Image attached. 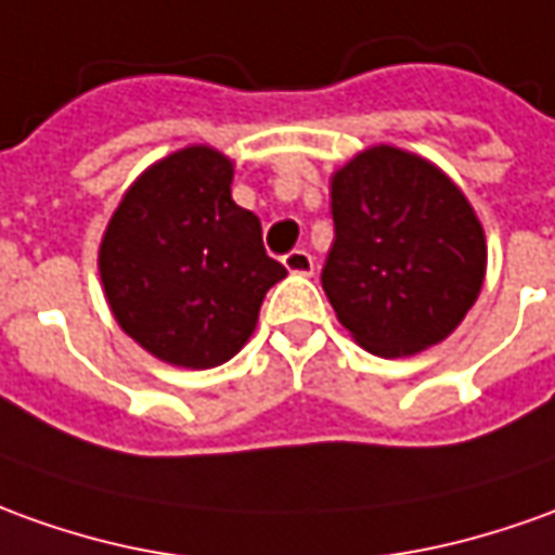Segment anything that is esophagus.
<instances>
[{
    "instance_id": "34e87169",
    "label": "esophagus",
    "mask_w": 555,
    "mask_h": 555,
    "mask_svg": "<svg viewBox=\"0 0 555 555\" xmlns=\"http://www.w3.org/2000/svg\"><path fill=\"white\" fill-rule=\"evenodd\" d=\"M284 266L293 274H314V256L308 254V250H289L284 256Z\"/></svg>"
}]
</instances>
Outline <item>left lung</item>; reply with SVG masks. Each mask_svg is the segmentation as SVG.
Segmentation results:
<instances>
[{
    "label": "left lung",
    "mask_w": 555,
    "mask_h": 555,
    "mask_svg": "<svg viewBox=\"0 0 555 555\" xmlns=\"http://www.w3.org/2000/svg\"><path fill=\"white\" fill-rule=\"evenodd\" d=\"M332 220L323 289L374 357H414L444 341L480 296L483 227L429 159L389 144L357 154L332 175Z\"/></svg>",
    "instance_id": "obj_1"
}]
</instances>
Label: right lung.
I'll return each mask as SVG.
<instances>
[{
    "instance_id": "1",
    "label": "right lung",
    "mask_w": 555,
    "mask_h": 555,
    "mask_svg": "<svg viewBox=\"0 0 555 555\" xmlns=\"http://www.w3.org/2000/svg\"><path fill=\"white\" fill-rule=\"evenodd\" d=\"M232 159L208 144L141 171L99 244L111 314L147 353L214 369L254 335L286 269L262 247L254 211L232 202Z\"/></svg>"
}]
</instances>
